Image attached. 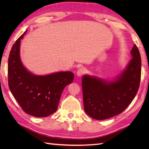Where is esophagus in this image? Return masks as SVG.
Returning a JSON list of instances; mask_svg holds the SVG:
<instances>
[{
  "instance_id": "obj_1",
  "label": "esophagus",
  "mask_w": 149,
  "mask_h": 149,
  "mask_svg": "<svg viewBox=\"0 0 149 149\" xmlns=\"http://www.w3.org/2000/svg\"><path fill=\"white\" fill-rule=\"evenodd\" d=\"M85 72H86V68L84 67H81L78 69V70L77 72V75L78 76H81V75H83L84 74Z\"/></svg>"
}]
</instances>
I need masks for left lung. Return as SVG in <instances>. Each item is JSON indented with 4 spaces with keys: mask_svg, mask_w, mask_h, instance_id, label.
Instances as JSON below:
<instances>
[{
    "mask_svg": "<svg viewBox=\"0 0 149 149\" xmlns=\"http://www.w3.org/2000/svg\"><path fill=\"white\" fill-rule=\"evenodd\" d=\"M127 68L115 81L109 82L89 75L82 78L85 112L92 118L105 120L123 112L136 95L141 80V60L135 45Z\"/></svg>",
    "mask_w": 149,
    "mask_h": 149,
    "instance_id": "8db88e82",
    "label": "left lung"
}]
</instances>
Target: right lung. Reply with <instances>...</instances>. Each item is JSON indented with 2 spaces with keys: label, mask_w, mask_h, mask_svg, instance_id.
<instances>
[{
  "label": "right lung",
  "mask_w": 149,
  "mask_h": 149,
  "mask_svg": "<svg viewBox=\"0 0 149 149\" xmlns=\"http://www.w3.org/2000/svg\"><path fill=\"white\" fill-rule=\"evenodd\" d=\"M16 41L8 58V85L13 95L26 113L36 117H46L56 111L65 87L72 83L74 74L60 72L40 76L24 67L20 58V40Z\"/></svg>",
  "instance_id": "obj_1"
}]
</instances>
